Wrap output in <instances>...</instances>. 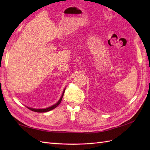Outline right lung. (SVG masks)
Listing matches in <instances>:
<instances>
[{
  "label": "right lung",
  "mask_w": 150,
  "mask_h": 150,
  "mask_svg": "<svg viewBox=\"0 0 150 150\" xmlns=\"http://www.w3.org/2000/svg\"><path fill=\"white\" fill-rule=\"evenodd\" d=\"M64 91H65V89L64 90V91L62 93V95L61 97H60V98L59 99V100L57 102V103L56 104H55L54 105H53V106H50L49 108H44V109H35V108H30V107H27L28 109L33 111H35V112H38V113H44V112H47V111H49L50 110H52L53 109H54V108H55L56 107H57L59 106V105L60 104V103H61V100H62V98L63 97V95H64Z\"/></svg>",
  "instance_id": "right-lung-1"
}]
</instances>
